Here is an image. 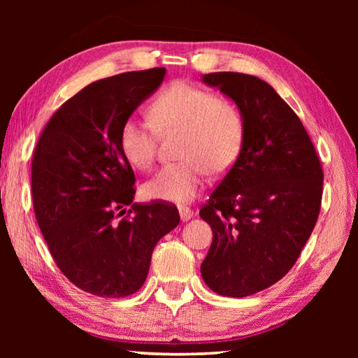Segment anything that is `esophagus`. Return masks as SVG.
Instances as JSON below:
<instances>
[{"label": "esophagus", "mask_w": 358, "mask_h": 358, "mask_svg": "<svg viewBox=\"0 0 358 358\" xmlns=\"http://www.w3.org/2000/svg\"><path fill=\"white\" fill-rule=\"evenodd\" d=\"M178 210H180V217L183 222H187V220H191L194 217V210H191L189 208L181 206Z\"/></svg>", "instance_id": "34e87169"}]
</instances>
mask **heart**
<instances>
[{"instance_id":"b5f03b06","label":"heart","mask_w":358,"mask_h":358,"mask_svg":"<svg viewBox=\"0 0 358 358\" xmlns=\"http://www.w3.org/2000/svg\"><path fill=\"white\" fill-rule=\"evenodd\" d=\"M149 121L129 118L118 143L126 162L148 171L155 163L158 134L178 135L180 163L164 166L143 187L150 200L186 203L203 187L206 173H223L237 162L245 143L241 109L214 90L172 83L152 101Z\"/></svg>"}]
</instances>
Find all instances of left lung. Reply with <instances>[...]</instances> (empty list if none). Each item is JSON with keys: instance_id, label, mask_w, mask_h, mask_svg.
<instances>
[{"instance_id": "1", "label": "left lung", "mask_w": 358, "mask_h": 358, "mask_svg": "<svg viewBox=\"0 0 358 358\" xmlns=\"http://www.w3.org/2000/svg\"><path fill=\"white\" fill-rule=\"evenodd\" d=\"M245 115V143L200 217L212 227L201 277L224 296H248L283 278L320 214L323 169L296 113L254 75H203Z\"/></svg>"}]
</instances>
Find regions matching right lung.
I'll list each match as a JSON object with an SVG mask.
<instances>
[{"label":"right lung","mask_w":358,"mask_h":358,"mask_svg":"<svg viewBox=\"0 0 358 358\" xmlns=\"http://www.w3.org/2000/svg\"><path fill=\"white\" fill-rule=\"evenodd\" d=\"M164 75L154 67L81 89L53 113L34 152L38 226L59 271L96 296L138 291L158 240L180 223L172 203H134L135 173L118 143L121 126Z\"/></svg>","instance_id":"obj_1"}]
</instances>
